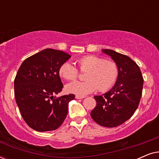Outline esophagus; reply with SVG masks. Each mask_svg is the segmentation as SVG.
I'll return each instance as SVG.
<instances>
[{"label": "esophagus", "instance_id": "1", "mask_svg": "<svg viewBox=\"0 0 159 159\" xmlns=\"http://www.w3.org/2000/svg\"><path fill=\"white\" fill-rule=\"evenodd\" d=\"M75 98L77 99H82V98H84V96H81V95H76Z\"/></svg>", "mask_w": 159, "mask_h": 159}]
</instances>
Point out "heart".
<instances>
[{
    "instance_id": "obj_1",
    "label": "heart",
    "mask_w": 159,
    "mask_h": 159,
    "mask_svg": "<svg viewBox=\"0 0 159 159\" xmlns=\"http://www.w3.org/2000/svg\"><path fill=\"white\" fill-rule=\"evenodd\" d=\"M80 70L86 71L84 82L73 81L65 86L67 93L84 95L98 89L100 92H106L114 86L119 76L117 64L113 61L105 60L96 56H85L78 60ZM58 74L65 80H75L78 71L70 61L61 65Z\"/></svg>"
}]
</instances>
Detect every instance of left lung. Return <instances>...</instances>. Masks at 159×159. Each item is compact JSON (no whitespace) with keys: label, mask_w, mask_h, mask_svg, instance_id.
I'll return each instance as SVG.
<instances>
[{"label":"left lung","mask_w":159,"mask_h":159,"mask_svg":"<svg viewBox=\"0 0 159 159\" xmlns=\"http://www.w3.org/2000/svg\"><path fill=\"white\" fill-rule=\"evenodd\" d=\"M118 66L116 84L107 93L95 95L96 106L90 113L98 125L115 127L128 120L138 108L142 95L143 78L140 67L127 56L109 49L102 50Z\"/></svg>","instance_id":"obj_1"}]
</instances>
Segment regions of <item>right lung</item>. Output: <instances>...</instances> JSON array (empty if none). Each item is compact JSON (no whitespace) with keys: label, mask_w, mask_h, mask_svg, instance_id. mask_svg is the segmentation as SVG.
<instances>
[{"label":"right lung","mask_w":159,"mask_h":159,"mask_svg":"<svg viewBox=\"0 0 159 159\" xmlns=\"http://www.w3.org/2000/svg\"><path fill=\"white\" fill-rule=\"evenodd\" d=\"M71 56L64 51L47 48L27 58L19 67L14 80V95L21 116L38 132L58 129L68 113L69 94L56 98L62 90L58 69Z\"/></svg>","instance_id":"obj_1"}]
</instances>
